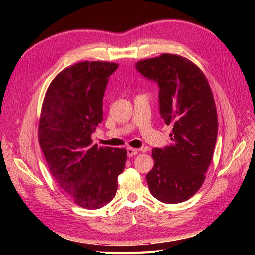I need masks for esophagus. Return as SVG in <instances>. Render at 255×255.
<instances>
[{"instance_id":"obj_1","label":"esophagus","mask_w":255,"mask_h":255,"mask_svg":"<svg viewBox=\"0 0 255 255\" xmlns=\"http://www.w3.org/2000/svg\"><path fill=\"white\" fill-rule=\"evenodd\" d=\"M139 150L138 149H134V148H127V154L129 158H131V156L138 154Z\"/></svg>"}]
</instances>
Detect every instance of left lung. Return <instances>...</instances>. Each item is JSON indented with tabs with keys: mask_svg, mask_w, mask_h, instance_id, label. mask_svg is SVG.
Here are the masks:
<instances>
[{
	"mask_svg": "<svg viewBox=\"0 0 255 255\" xmlns=\"http://www.w3.org/2000/svg\"><path fill=\"white\" fill-rule=\"evenodd\" d=\"M143 77L158 83L160 114L172 125V144L152 150L149 189L165 204L189 199L205 181L217 140L218 118L210 85L196 64L172 53L136 63Z\"/></svg>",
	"mask_w": 255,
	"mask_h": 255,
	"instance_id": "obj_1",
	"label": "left lung"
}]
</instances>
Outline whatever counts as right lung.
<instances>
[{"label": "right lung", "mask_w": 255, "mask_h": 255, "mask_svg": "<svg viewBox=\"0 0 255 255\" xmlns=\"http://www.w3.org/2000/svg\"><path fill=\"white\" fill-rule=\"evenodd\" d=\"M118 64L82 61L52 80L41 106L38 139L52 177L85 209H99L114 198L127 151L92 145L103 119V96Z\"/></svg>", "instance_id": "add662e5"}]
</instances>
